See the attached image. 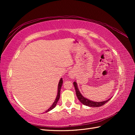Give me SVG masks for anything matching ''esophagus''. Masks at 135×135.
<instances>
[{
  "label": "esophagus",
  "mask_w": 135,
  "mask_h": 135,
  "mask_svg": "<svg viewBox=\"0 0 135 135\" xmlns=\"http://www.w3.org/2000/svg\"><path fill=\"white\" fill-rule=\"evenodd\" d=\"M69 76H70V78H74V77H75V74H74V73H73V72H70V73H69Z\"/></svg>",
  "instance_id": "34e87169"
}]
</instances>
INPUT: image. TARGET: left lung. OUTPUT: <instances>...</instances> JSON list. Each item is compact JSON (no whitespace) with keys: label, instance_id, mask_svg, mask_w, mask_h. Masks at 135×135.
Here are the masks:
<instances>
[{"label":"left lung","instance_id":"8db88e82","mask_svg":"<svg viewBox=\"0 0 135 135\" xmlns=\"http://www.w3.org/2000/svg\"><path fill=\"white\" fill-rule=\"evenodd\" d=\"M74 87H75L76 94L77 97H78V100L82 103V104H84L85 105L89 106V107H100V106L103 105L110 100V99L108 100H107L106 101L101 102H95L91 101V100H88L86 98H85L84 96H82V94H81V93L79 92L78 86H77V84H76V83L75 82H74Z\"/></svg>","mask_w":135,"mask_h":135}]
</instances>
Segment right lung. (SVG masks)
<instances>
[{
	"label": "right lung",
	"mask_w": 135,
	"mask_h": 135,
	"mask_svg": "<svg viewBox=\"0 0 135 135\" xmlns=\"http://www.w3.org/2000/svg\"><path fill=\"white\" fill-rule=\"evenodd\" d=\"M62 79L61 78V79L60 80V82L59 83V85H58V93H57V97L56 99L55 100V101H54V103L52 104V105L51 106V107L48 109V110L46 111V113H47V112L50 111L51 110H52V109H53L54 107H56V105L57 104V102H58L59 100L60 99V90H61V88L62 86Z\"/></svg>",
	"instance_id": "1"
}]
</instances>
